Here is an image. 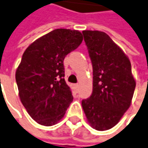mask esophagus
Segmentation results:
<instances>
[{"label": "esophagus", "instance_id": "1", "mask_svg": "<svg viewBox=\"0 0 148 148\" xmlns=\"http://www.w3.org/2000/svg\"><path fill=\"white\" fill-rule=\"evenodd\" d=\"M73 87H74V90L75 91H78V90H79V84H75L73 85Z\"/></svg>", "mask_w": 148, "mask_h": 148}]
</instances>
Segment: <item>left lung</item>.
<instances>
[{
  "mask_svg": "<svg viewBox=\"0 0 148 148\" xmlns=\"http://www.w3.org/2000/svg\"><path fill=\"white\" fill-rule=\"evenodd\" d=\"M93 66V92L82 100L90 125L97 131L115 126L129 109L136 80L131 62L108 35L100 31L82 32Z\"/></svg>",
  "mask_w": 148,
  "mask_h": 148,
  "instance_id": "8db88e82",
  "label": "left lung"
}]
</instances>
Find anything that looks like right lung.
I'll return each instance as SVG.
<instances>
[{
  "label": "right lung",
  "instance_id": "right-lung-1",
  "mask_svg": "<svg viewBox=\"0 0 148 148\" xmlns=\"http://www.w3.org/2000/svg\"><path fill=\"white\" fill-rule=\"evenodd\" d=\"M82 41L79 31L55 29L35 40L22 55L16 71L19 97L42 126L57 124L74 99L64 78V60Z\"/></svg>",
  "mask_w": 148,
  "mask_h": 148
}]
</instances>
